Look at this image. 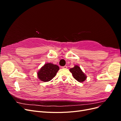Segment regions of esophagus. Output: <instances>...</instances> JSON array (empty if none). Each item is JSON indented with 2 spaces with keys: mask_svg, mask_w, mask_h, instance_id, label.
<instances>
[{
  "mask_svg": "<svg viewBox=\"0 0 121 121\" xmlns=\"http://www.w3.org/2000/svg\"><path fill=\"white\" fill-rule=\"evenodd\" d=\"M61 68H63V69H67V68H68V67L67 66V65H65V66H63V67H62Z\"/></svg>",
  "mask_w": 121,
  "mask_h": 121,
  "instance_id": "1",
  "label": "esophagus"
}]
</instances>
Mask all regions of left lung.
Returning a JSON list of instances; mask_svg holds the SVG:
<instances>
[{
	"instance_id": "left-lung-1",
	"label": "left lung",
	"mask_w": 121,
	"mask_h": 121,
	"mask_svg": "<svg viewBox=\"0 0 121 121\" xmlns=\"http://www.w3.org/2000/svg\"><path fill=\"white\" fill-rule=\"evenodd\" d=\"M69 71L72 73L74 78L79 82H82L86 79V75L77 65H75L74 68L69 69Z\"/></svg>"
}]
</instances>
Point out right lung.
Returning a JSON list of instances; mask_svg holds the SVG:
<instances>
[{
	"label": "right lung",
	"mask_w": 121,
	"mask_h": 121,
	"mask_svg": "<svg viewBox=\"0 0 121 121\" xmlns=\"http://www.w3.org/2000/svg\"><path fill=\"white\" fill-rule=\"evenodd\" d=\"M59 69V67L56 65L51 63L45 64L38 71V77L42 81L48 82L54 77Z\"/></svg>",
	"instance_id": "obj_1"
}]
</instances>
